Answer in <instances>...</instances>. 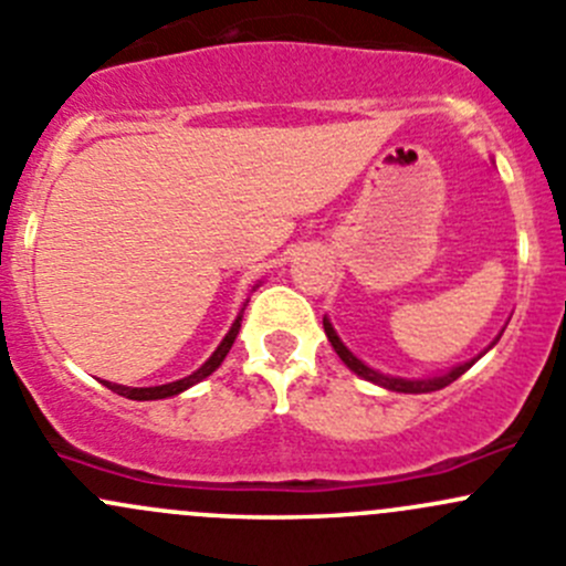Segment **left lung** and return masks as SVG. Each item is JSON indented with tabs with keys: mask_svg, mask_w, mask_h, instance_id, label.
I'll use <instances>...</instances> for the list:
<instances>
[{
	"mask_svg": "<svg viewBox=\"0 0 566 566\" xmlns=\"http://www.w3.org/2000/svg\"><path fill=\"white\" fill-rule=\"evenodd\" d=\"M323 328H325V336H328V342H331V345H334L336 356H339L342 361H345L347 367L353 369V373H356V375H361V378H364V380H369V384H378V386H384V389H391V391H402V394H427V391H438V389H443V386L454 384V380H458L460 375H465L468 369L473 367V361H476V358H473V361H468V364H460V367H454L452 373H447V375H438V378H427V380H405V378H389V375H380V373H375V369H369L367 364H361V361H358V358L353 356V353L347 350L345 345H342V342H339V336H336V331L331 328V323H328V319H325V317H323Z\"/></svg>",
	"mask_w": 566,
	"mask_h": 566,
	"instance_id": "1",
	"label": "left lung"
}]
</instances>
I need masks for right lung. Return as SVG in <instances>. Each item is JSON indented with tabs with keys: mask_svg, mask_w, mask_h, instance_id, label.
Masks as SVG:
<instances>
[{
	"mask_svg": "<svg viewBox=\"0 0 566 566\" xmlns=\"http://www.w3.org/2000/svg\"><path fill=\"white\" fill-rule=\"evenodd\" d=\"M238 331H241V317H238L235 323H232L230 334H227L224 339H221V345L216 347L213 356H210L208 361H205L202 367L197 369V373L188 375V378H182V380H175V384H167V386H150V389H130V386L106 384V380H104V386H106V389H112L114 394H119V397H128V399H167V397H175V394L186 391L188 386L199 384V380H205V378H208L210 373H216V369H219V364L224 361V356H227V353H230L232 342H235Z\"/></svg>",
	"mask_w": 566,
	"mask_h": 566,
	"instance_id": "right-lung-1",
	"label": "right lung"
}]
</instances>
